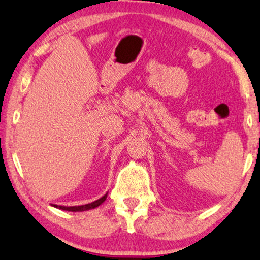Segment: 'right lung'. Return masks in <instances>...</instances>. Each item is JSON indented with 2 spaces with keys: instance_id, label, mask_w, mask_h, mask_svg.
Wrapping results in <instances>:
<instances>
[{
  "instance_id": "1",
  "label": "right lung",
  "mask_w": 260,
  "mask_h": 260,
  "mask_svg": "<svg viewBox=\"0 0 260 260\" xmlns=\"http://www.w3.org/2000/svg\"><path fill=\"white\" fill-rule=\"evenodd\" d=\"M106 197H107V193L104 194V196L99 198V200L92 202V203H88L85 205H76V207H64V205H57V204H51V205L57 209H60V210H66V211H86V210H90V209L99 207L100 204H103L104 202H105Z\"/></svg>"
}]
</instances>
